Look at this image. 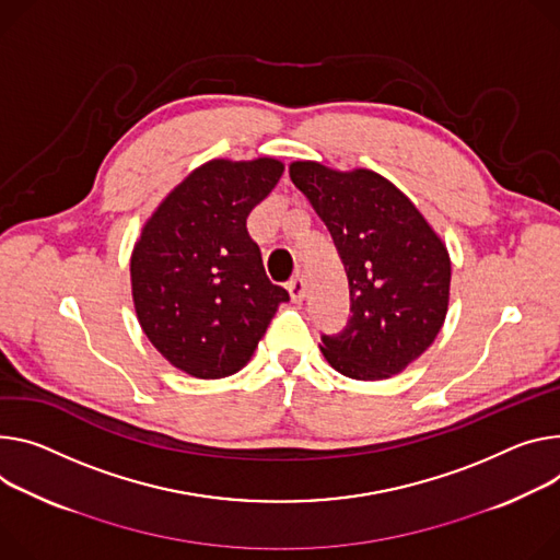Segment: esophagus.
<instances>
[{
  "label": "esophagus",
  "mask_w": 560,
  "mask_h": 560,
  "mask_svg": "<svg viewBox=\"0 0 560 560\" xmlns=\"http://www.w3.org/2000/svg\"><path fill=\"white\" fill-rule=\"evenodd\" d=\"M285 288H288V294L294 303H301L303 299H306V279H303V277H294Z\"/></svg>",
  "instance_id": "1"
}]
</instances>
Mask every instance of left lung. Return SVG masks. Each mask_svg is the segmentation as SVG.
<instances>
[{"label":"left lung","instance_id":"1","mask_svg":"<svg viewBox=\"0 0 560 560\" xmlns=\"http://www.w3.org/2000/svg\"><path fill=\"white\" fill-rule=\"evenodd\" d=\"M294 187L326 223L348 275L350 319L322 337L326 362L350 380H388L433 343L446 311L451 259L411 198L371 170L290 163Z\"/></svg>","mask_w":560,"mask_h":560}]
</instances>
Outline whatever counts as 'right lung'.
Returning a JSON list of instances; mask_svg holds the SVG:
<instances>
[{"mask_svg":"<svg viewBox=\"0 0 560 560\" xmlns=\"http://www.w3.org/2000/svg\"><path fill=\"white\" fill-rule=\"evenodd\" d=\"M281 174L283 163L270 156L200 165L165 196L133 245L129 270L140 328L191 377L241 371L288 301L266 277L259 245L245 228Z\"/></svg>","mask_w":560,"mask_h":560,"instance_id":"right-lung-1","label":"right lung"}]
</instances>
